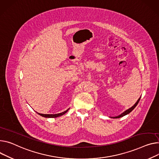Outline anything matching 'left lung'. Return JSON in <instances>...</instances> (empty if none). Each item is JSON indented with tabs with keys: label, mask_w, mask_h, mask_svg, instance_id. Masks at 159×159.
<instances>
[{
	"label": "left lung",
	"mask_w": 159,
	"mask_h": 159,
	"mask_svg": "<svg viewBox=\"0 0 159 159\" xmlns=\"http://www.w3.org/2000/svg\"><path fill=\"white\" fill-rule=\"evenodd\" d=\"M140 99H141V97L138 100V101L135 103V104H134L133 106H132L130 108H129V109H128L127 110H126L125 111H124V113H122L121 115H118V116H115V117H111V118H120V117H122V116H125V115H127V114H129V113H130L133 109L136 107V106L138 105V102H139V101H140Z\"/></svg>",
	"instance_id": "8db88e82"
}]
</instances>
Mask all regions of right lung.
Instances as JSON below:
<instances>
[{
    "instance_id": "right-lung-1",
    "label": "right lung",
    "mask_w": 159,
    "mask_h": 159,
    "mask_svg": "<svg viewBox=\"0 0 159 159\" xmlns=\"http://www.w3.org/2000/svg\"><path fill=\"white\" fill-rule=\"evenodd\" d=\"M69 108L68 109H67L66 111L62 112V113H58V114H41V113H38L39 115H41V116H43V117H45V118H57V117H58V116H62L63 115H64L65 113H66L67 112V111L69 110Z\"/></svg>"
}]
</instances>
